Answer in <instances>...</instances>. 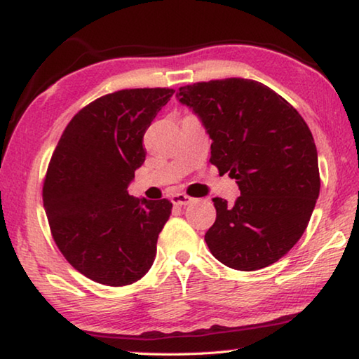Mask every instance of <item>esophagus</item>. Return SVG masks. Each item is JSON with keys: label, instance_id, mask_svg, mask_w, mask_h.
Segmentation results:
<instances>
[{"label": "esophagus", "instance_id": "1", "mask_svg": "<svg viewBox=\"0 0 359 359\" xmlns=\"http://www.w3.org/2000/svg\"><path fill=\"white\" fill-rule=\"evenodd\" d=\"M171 201L174 205H187L193 201V198H190L185 193H175V194H172Z\"/></svg>", "mask_w": 359, "mask_h": 359}]
</instances>
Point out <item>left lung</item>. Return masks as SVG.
Listing matches in <instances>:
<instances>
[{"label": "left lung", "instance_id": "left-lung-1", "mask_svg": "<svg viewBox=\"0 0 359 359\" xmlns=\"http://www.w3.org/2000/svg\"><path fill=\"white\" fill-rule=\"evenodd\" d=\"M177 96L208 130L212 165L241 190L233 205L212 199L217 218L204 238L210 253L238 271L276 263L301 239L320 194L307 123L287 100L250 79L185 85Z\"/></svg>", "mask_w": 359, "mask_h": 359}]
</instances>
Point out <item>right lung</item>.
Wrapping results in <instances>:
<instances>
[{"label": "right lung", "instance_id": "right-lung-1", "mask_svg": "<svg viewBox=\"0 0 359 359\" xmlns=\"http://www.w3.org/2000/svg\"><path fill=\"white\" fill-rule=\"evenodd\" d=\"M174 92L101 96L71 118L53 151L42 187L48 226L63 257L90 280L123 287L154 264L172 203L141 201L126 188L145 160V131Z\"/></svg>", "mask_w": 359, "mask_h": 359}]
</instances>
